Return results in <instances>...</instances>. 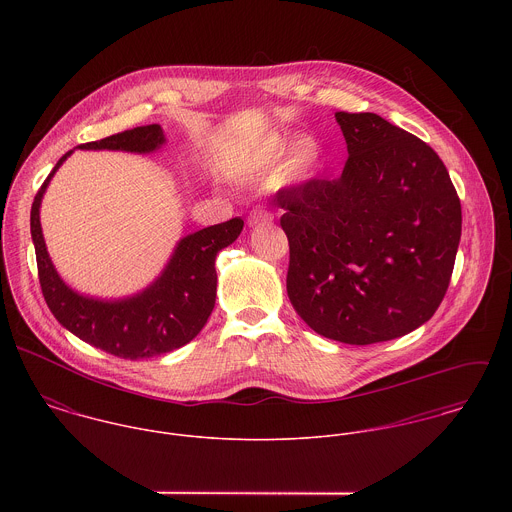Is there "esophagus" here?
<instances>
[{"label": "esophagus", "mask_w": 512, "mask_h": 512, "mask_svg": "<svg viewBox=\"0 0 512 512\" xmlns=\"http://www.w3.org/2000/svg\"><path fill=\"white\" fill-rule=\"evenodd\" d=\"M274 220L272 217V213L270 211H266V209H254L252 213H250V217H248V224L250 226H262V224H270Z\"/></svg>", "instance_id": "esophagus-1"}]
</instances>
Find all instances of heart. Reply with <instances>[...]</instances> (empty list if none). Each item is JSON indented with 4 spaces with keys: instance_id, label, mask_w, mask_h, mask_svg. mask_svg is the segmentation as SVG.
<instances>
[{
    "instance_id": "b5f03b06",
    "label": "heart",
    "mask_w": 512,
    "mask_h": 512,
    "mask_svg": "<svg viewBox=\"0 0 512 512\" xmlns=\"http://www.w3.org/2000/svg\"><path fill=\"white\" fill-rule=\"evenodd\" d=\"M280 149H282V140L278 136L266 138L262 144H258L242 159L236 161V165L232 167L234 179L248 183V181H256V179L268 175L278 163ZM313 157H315V144L311 140H299L290 153L288 169L301 171L313 161Z\"/></svg>"
}]
</instances>
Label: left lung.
<instances>
[{
  "instance_id": "1",
  "label": "left lung",
  "mask_w": 512,
  "mask_h": 512,
  "mask_svg": "<svg viewBox=\"0 0 512 512\" xmlns=\"http://www.w3.org/2000/svg\"><path fill=\"white\" fill-rule=\"evenodd\" d=\"M335 118L349 151L343 175L278 195L290 242L286 286L315 333L372 345L436 313L461 238V203L426 142L372 112Z\"/></svg>"
}]
</instances>
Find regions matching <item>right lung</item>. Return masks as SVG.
<instances>
[{
    "mask_svg": "<svg viewBox=\"0 0 512 512\" xmlns=\"http://www.w3.org/2000/svg\"><path fill=\"white\" fill-rule=\"evenodd\" d=\"M163 144L161 126L149 124L78 147L151 153ZM71 153L73 149L57 161L31 207V236L37 254L39 284L51 313L78 339L120 359H149L187 345L205 327L215 307L217 254L238 238L244 220L236 217L185 236L161 276L144 292L116 301L80 295L57 274L39 220L43 193Z\"/></svg>",
    "mask_w": 512,
    "mask_h": 512,
    "instance_id": "add662e5",
    "label": "right lung"
}]
</instances>
